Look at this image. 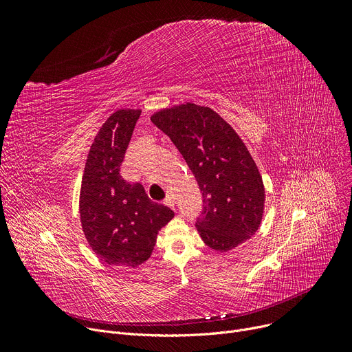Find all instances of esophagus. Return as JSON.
I'll use <instances>...</instances> for the list:
<instances>
[{"label":"esophagus","mask_w":352,"mask_h":352,"mask_svg":"<svg viewBox=\"0 0 352 352\" xmlns=\"http://www.w3.org/2000/svg\"><path fill=\"white\" fill-rule=\"evenodd\" d=\"M164 204H165L166 207L174 208V199H173V197H171V195L166 197V198H165V201H164Z\"/></svg>","instance_id":"34e87169"}]
</instances>
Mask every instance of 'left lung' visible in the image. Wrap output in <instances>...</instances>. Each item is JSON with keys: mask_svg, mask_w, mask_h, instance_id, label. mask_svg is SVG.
<instances>
[{"mask_svg": "<svg viewBox=\"0 0 352 352\" xmlns=\"http://www.w3.org/2000/svg\"><path fill=\"white\" fill-rule=\"evenodd\" d=\"M187 161L204 198L197 230L211 250L227 252L258 231L265 188L235 129L210 107L186 102L151 116Z\"/></svg>", "mask_w": 352, "mask_h": 352, "instance_id": "left-lung-1", "label": "left lung"}]
</instances>
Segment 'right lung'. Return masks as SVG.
Returning <instances> with one entry per match:
<instances>
[{
  "instance_id": "right-lung-1",
  "label": "right lung",
  "mask_w": 352,
  "mask_h": 352,
  "mask_svg": "<svg viewBox=\"0 0 352 352\" xmlns=\"http://www.w3.org/2000/svg\"><path fill=\"white\" fill-rule=\"evenodd\" d=\"M141 109L124 108L100 128L87 157L81 191V227L91 250L104 263L135 268L151 256L158 231L174 211L148 198L141 184H129L121 164Z\"/></svg>"
}]
</instances>
